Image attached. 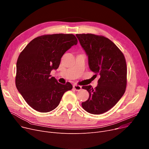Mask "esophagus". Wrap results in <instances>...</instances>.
Wrapping results in <instances>:
<instances>
[{
	"instance_id": "1",
	"label": "esophagus",
	"mask_w": 149,
	"mask_h": 149,
	"mask_svg": "<svg viewBox=\"0 0 149 149\" xmlns=\"http://www.w3.org/2000/svg\"><path fill=\"white\" fill-rule=\"evenodd\" d=\"M73 87L74 88L75 90H76L77 91H79L81 89V86H79V85H76V84H74L73 86Z\"/></svg>"
}]
</instances>
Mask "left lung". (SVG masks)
<instances>
[{"mask_svg": "<svg viewBox=\"0 0 149 149\" xmlns=\"http://www.w3.org/2000/svg\"><path fill=\"white\" fill-rule=\"evenodd\" d=\"M76 36L88 57L90 69L100 76L95 88L91 85L82 87L89 97L81 106L90 113H103L118 103L126 91V60L118 47L106 37L92 34Z\"/></svg>", "mask_w": 149, "mask_h": 149, "instance_id": "1", "label": "left lung"}]
</instances>
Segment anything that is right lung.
Segmentation results:
<instances>
[{
	"label": "right lung",
	"mask_w": 149,
	"mask_h": 149,
	"mask_svg": "<svg viewBox=\"0 0 149 149\" xmlns=\"http://www.w3.org/2000/svg\"><path fill=\"white\" fill-rule=\"evenodd\" d=\"M77 44L73 34L45 35L33 39L20 54L15 85L34 110L52 111L58 106L64 93L72 89L70 83L62 84L50 73L57 69L63 55Z\"/></svg>",
	"instance_id": "obj_1"
}]
</instances>
